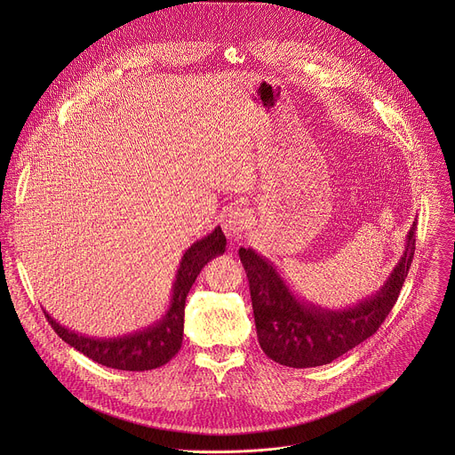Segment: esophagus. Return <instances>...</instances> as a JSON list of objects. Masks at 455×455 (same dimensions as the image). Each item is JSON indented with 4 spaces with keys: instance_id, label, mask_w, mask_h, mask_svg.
<instances>
[{
    "instance_id": "34e87169",
    "label": "esophagus",
    "mask_w": 455,
    "mask_h": 455,
    "mask_svg": "<svg viewBox=\"0 0 455 455\" xmlns=\"http://www.w3.org/2000/svg\"><path fill=\"white\" fill-rule=\"evenodd\" d=\"M248 223H250L248 211L241 205H235V207H230V211L223 216L221 228L230 241H237L244 232V228L248 227Z\"/></svg>"
}]
</instances>
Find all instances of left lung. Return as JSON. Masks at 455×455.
Returning a JSON list of instances; mask_svg holds the SVG:
<instances>
[{
    "label": "left lung",
    "instance_id": "1",
    "mask_svg": "<svg viewBox=\"0 0 455 455\" xmlns=\"http://www.w3.org/2000/svg\"><path fill=\"white\" fill-rule=\"evenodd\" d=\"M416 223L405 251L385 284L353 307L326 309L297 299L275 267L251 248H239L255 318L257 339L268 358L288 367L331 363L372 337L395 307L416 250Z\"/></svg>",
    "mask_w": 455,
    "mask_h": 455
}]
</instances>
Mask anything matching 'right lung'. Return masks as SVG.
I'll list each match as a JSON object with an SVG mask.
<instances>
[{"instance_id":"add662e5","label":"right lung","mask_w":455,"mask_h":455,"mask_svg":"<svg viewBox=\"0 0 455 455\" xmlns=\"http://www.w3.org/2000/svg\"><path fill=\"white\" fill-rule=\"evenodd\" d=\"M227 239L221 228L194 243L181 257V263L172 284V299L167 313L153 326L120 339H90L72 330L62 328L46 311L53 331L74 349L93 362L120 371H149L165 365L181 347L185 299L202 268L225 251Z\"/></svg>"}]
</instances>
